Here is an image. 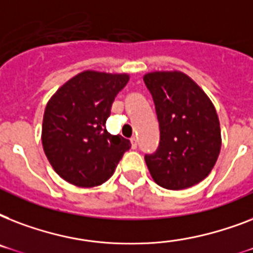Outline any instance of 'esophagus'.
I'll use <instances>...</instances> for the list:
<instances>
[{"label": "esophagus", "mask_w": 253, "mask_h": 253, "mask_svg": "<svg viewBox=\"0 0 253 253\" xmlns=\"http://www.w3.org/2000/svg\"><path fill=\"white\" fill-rule=\"evenodd\" d=\"M130 140H131V147H132V148H136V147H138V139L135 138V136H132Z\"/></svg>", "instance_id": "34e87169"}]
</instances>
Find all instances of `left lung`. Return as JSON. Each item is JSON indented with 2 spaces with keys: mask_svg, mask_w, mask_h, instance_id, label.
Masks as SVG:
<instances>
[{
  "mask_svg": "<svg viewBox=\"0 0 253 253\" xmlns=\"http://www.w3.org/2000/svg\"><path fill=\"white\" fill-rule=\"evenodd\" d=\"M154 98L160 127L156 152L144 160L162 188L181 190L198 184L219 156V119L206 93L185 73L152 72L143 77Z\"/></svg>",
  "mask_w": 253,
  "mask_h": 253,
  "instance_id": "8db88e82",
  "label": "left lung"
}]
</instances>
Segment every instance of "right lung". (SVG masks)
Instances as JSON below:
<instances>
[{
  "mask_svg": "<svg viewBox=\"0 0 253 253\" xmlns=\"http://www.w3.org/2000/svg\"><path fill=\"white\" fill-rule=\"evenodd\" d=\"M128 75L85 71L51 97L43 115L42 143L49 164L69 184L91 188L113 176L131 143L106 130L111 105Z\"/></svg>",
  "mask_w": 253,
  "mask_h": 253,
  "instance_id": "1",
  "label": "right lung"
}]
</instances>
